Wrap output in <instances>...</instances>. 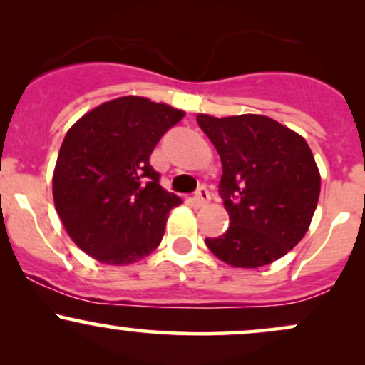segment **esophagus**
<instances>
[{
  "label": "esophagus",
  "mask_w": 365,
  "mask_h": 365,
  "mask_svg": "<svg viewBox=\"0 0 365 365\" xmlns=\"http://www.w3.org/2000/svg\"><path fill=\"white\" fill-rule=\"evenodd\" d=\"M209 199H211V194H209V190L206 187H200L194 195V202H195L197 207L206 206V204L209 202Z\"/></svg>",
  "instance_id": "obj_1"
}]
</instances>
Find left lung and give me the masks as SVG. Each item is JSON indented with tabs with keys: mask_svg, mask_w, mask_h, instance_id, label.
<instances>
[{
	"mask_svg": "<svg viewBox=\"0 0 365 365\" xmlns=\"http://www.w3.org/2000/svg\"><path fill=\"white\" fill-rule=\"evenodd\" d=\"M223 165L220 194L228 230L206 245L233 267L267 266L302 240L321 192V175L302 135L264 115H197Z\"/></svg>",
	"mask_w": 365,
	"mask_h": 365,
	"instance_id": "8db88e82",
	"label": "left lung"
}]
</instances>
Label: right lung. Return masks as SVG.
Segmentation results:
<instances>
[{
    "instance_id": "add662e5",
    "label": "right lung",
    "mask_w": 365,
    "mask_h": 365,
    "mask_svg": "<svg viewBox=\"0 0 365 365\" xmlns=\"http://www.w3.org/2000/svg\"><path fill=\"white\" fill-rule=\"evenodd\" d=\"M185 111L123 96L87 111L66 132L53 173V199L66 233L110 266L148 257L165 235L178 195L159 185L149 159Z\"/></svg>"
}]
</instances>
